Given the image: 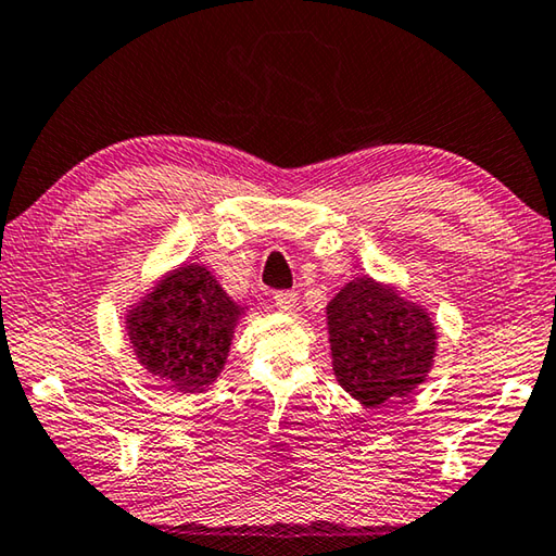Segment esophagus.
Returning a JSON list of instances; mask_svg holds the SVG:
<instances>
[{
	"label": "esophagus",
	"mask_w": 556,
	"mask_h": 556,
	"mask_svg": "<svg viewBox=\"0 0 556 556\" xmlns=\"http://www.w3.org/2000/svg\"><path fill=\"white\" fill-rule=\"evenodd\" d=\"M275 306L279 308V312L291 314L296 308V294H294V291H277Z\"/></svg>",
	"instance_id": "esophagus-1"
}]
</instances>
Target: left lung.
I'll list each match as a JSON object with an SVG mask.
<instances>
[{
  "label": "left lung",
  "instance_id": "1",
  "mask_svg": "<svg viewBox=\"0 0 556 556\" xmlns=\"http://www.w3.org/2000/svg\"><path fill=\"white\" fill-rule=\"evenodd\" d=\"M333 375L363 407L407 397L427 380L437 355V326L427 308L397 287L355 277L326 306Z\"/></svg>",
  "mask_w": 556,
  "mask_h": 556
}]
</instances>
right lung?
<instances>
[{
  "label": "right lung",
  "instance_id": "right-lung-1",
  "mask_svg": "<svg viewBox=\"0 0 556 556\" xmlns=\"http://www.w3.org/2000/svg\"><path fill=\"white\" fill-rule=\"evenodd\" d=\"M244 306L203 265H181L127 312L139 365L178 392H203L228 361Z\"/></svg>",
  "mask_w": 556,
  "mask_h": 556
}]
</instances>
